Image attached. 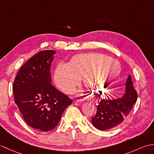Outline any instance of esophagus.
<instances>
[{"mask_svg":"<svg viewBox=\"0 0 154 154\" xmlns=\"http://www.w3.org/2000/svg\"><path fill=\"white\" fill-rule=\"evenodd\" d=\"M89 100V101H93V102L94 101V99H93V97H89V96L86 97L85 98H84V99H80V100L77 99L76 101H79V100H80V101H84V100Z\"/></svg>","mask_w":154,"mask_h":154,"instance_id":"34e87169","label":"esophagus"}]
</instances>
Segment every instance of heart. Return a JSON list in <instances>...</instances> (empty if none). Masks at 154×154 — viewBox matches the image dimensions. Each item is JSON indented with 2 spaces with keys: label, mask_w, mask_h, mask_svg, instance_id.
<instances>
[{
  "label": "heart",
  "mask_w": 154,
  "mask_h": 154,
  "mask_svg": "<svg viewBox=\"0 0 154 154\" xmlns=\"http://www.w3.org/2000/svg\"><path fill=\"white\" fill-rule=\"evenodd\" d=\"M120 71L119 62L106 55L81 54L72 57L68 63H59L54 71V81L64 93H71L81 77L86 86L97 87L114 79Z\"/></svg>",
  "instance_id": "1"
}]
</instances>
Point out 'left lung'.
Listing matches in <instances>:
<instances>
[{
  "label": "left lung",
  "mask_w": 154,
  "mask_h": 154,
  "mask_svg": "<svg viewBox=\"0 0 154 154\" xmlns=\"http://www.w3.org/2000/svg\"><path fill=\"white\" fill-rule=\"evenodd\" d=\"M137 98V91L129 75L126 83V92L122 98L112 100L104 99L98 104L97 113L91 120L93 125L100 130H109L118 126L128 115Z\"/></svg>",
  "instance_id": "8db88e82"
}]
</instances>
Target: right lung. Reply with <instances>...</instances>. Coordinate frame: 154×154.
<instances>
[{
    "label": "right lung",
    "mask_w": 154,
    "mask_h": 154,
    "mask_svg": "<svg viewBox=\"0 0 154 154\" xmlns=\"http://www.w3.org/2000/svg\"><path fill=\"white\" fill-rule=\"evenodd\" d=\"M54 50L38 52L23 65L13 83L14 102L28 126L40 132L53 130L72 100L51 83Z\"/></svg>",
    "instance_id": "right-lung-1"
}]
</instances>
